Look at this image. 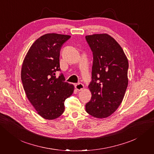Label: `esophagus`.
Wrapping results in <instances>:
<instances>
[{
	"label": "esophagus",
	"instance_id": "obj_1",
	"mask_svg": "<svg viewBox=\"0 0 154 154\" xmlns=\"http://www.w3.org/2000/svg\"><path fill=\"white\" fill-rule=\"evenodd\" d=\"M75 88H76V89L78 90V91H82V89L84 88V85H83L82 83H77V84L75 85Z\"/></svg>",
	"mask_w": 154,
	"mask_h": 154
}]
</instances>
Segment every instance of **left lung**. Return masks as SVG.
Wrapping results in <instances>:
<instances>
[{
	"instance_id": "1",
	"label": "left lung",
	"mask_w": 154,
	"mask_h": 154,
	"mask_svg": "<svg viewBox=\"0 0 154 154\" xmlns=\"http://www.w3.org/2000/svg\"><path fill=\"white\" fill-rule=\"evenodd\" d=\"M92 51L91 99L85 105L88 114L105 118L118 109L128 86V62L123 49L108 34L85 36Z\"/></svg>"
}]
</instances>
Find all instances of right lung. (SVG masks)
<instances>
[{"label":"right lung","mask_w":154,"mask_h":154,"mask_svg":"<svg viewBox=\"0 0 154 154\" xmlns=\"http://www.w3.org/2000/svg\"><path fill=\"white\" fill-rule=\"evenodd\" d=\"M71 36L48 33L32 44L22 63L21 80L27 99L38 114L54 119L64 112V102L74 91V85L65 82L60 71V52Z\"/></svg>","instance_id":"right-lung-1"}]
</instances>
